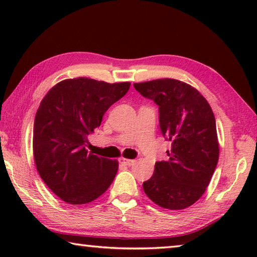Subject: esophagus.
<instances>
[{"label":"esophagus","instance_id":"obj_1","mask_svg":"<svg viewBox=\"0 0 257 257\" xmlns=\"http://www.w3.org/2000/svg\"><path fill=\"white\" fill-rule=\"evenodd\" d=\"M121 163L124 164V165H128V167H130V165H133L135 163V160H128V159H121Z\"/></svg>","mask_w":257,"mask_h":257}]
</instances>
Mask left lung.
I'll list each match as a JSON object with an SVG mask.
<instances>
[{
    "label": "left lung",
    "mask_w": 257,
    "mask_h": 257,
    "mask_svg": "<svg viewBox=\"0 0 257 257\" xmlns=\"http://www.w3.org/2000/svg\"><path fill=\"white\" fill-rule=\"evenodd\" d=\"M134 87L159 106L161 134L172 143L169 159L155 163L143 188L159 206L184 210L201 198L215 171L219 143L214 114L198 90L180 80L165 78Z\"/></svg>",
    "instance_id": "8db88e82"
}]
</instances>
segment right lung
<instances>
[{
  "mask_svg": "<svg viewBox=\"0 0 257 257\" xmlns=\"http://www.w3.org/2000/svg\"><path fill=\"white\" fill-rule=\"evenodd\" d=\"M129 87L80 77L59 82L43 98L34 122V159L43 181L62 201L89 203L112 184L118 162L87 151V137Z\"/></svg>",
  "mask_w": 257,
  "mask_h": 257,
  "instance_id": "right-lung-1",
  "label": "right lung"
}]
</instances>
